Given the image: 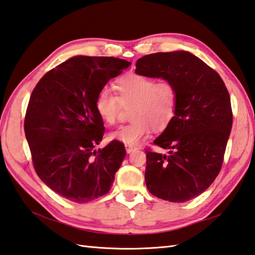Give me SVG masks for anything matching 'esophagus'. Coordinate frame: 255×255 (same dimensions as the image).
Instances as JSON below:
<instances>
[{"mask_svg": "<svg viewBox=\"0 0 255 255\" xmlns=\"http://www.w3.org/2000/svg\"><path fill=\"white\" fill-rule=\"evenodd\" d=\"M125 148H126L127 153H131L132 151H134L137 149L134 146H130V144H126V146H125Z\"/></svg>", "mask_w": 255, "mask_h": 255, "instance_id": "1", "label": "esophagus"}]
</instances>
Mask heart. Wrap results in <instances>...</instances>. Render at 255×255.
I'll return each instance as SVG.
<instances>
[{
    "label": "heart",
    "instance_id": "obj_1",
    "mask_svg": "<svg viewBox=\"0 0 255 255\" xmlns=\"http://www.w3.org/2000/svg\"><path fill=\"white\" fill-rule=\"evenodd\" d=\"M118 96L103 88L95 99V111L101 121L113 126L123 106H130L131 123L109 133V140L137 144L150 132L164 130L174 117L178 95L170 82H159L141 74H128L116 83Z\"/></svg>",
    "mask_w": 255,
    "mask_h": 255
}]
</instances>
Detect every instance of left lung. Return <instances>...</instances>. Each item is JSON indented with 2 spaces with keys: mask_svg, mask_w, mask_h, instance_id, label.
<instances>
[{
  "mask_svg": "<svg viewBox=\"0 0 255 255\" xmlns=\"http://www.w3.org/2000/svg\"><path fill=\"white\" fill-rule=\"evenodd\" d=\"M136 74L170 82L178 95L173 119L153 140L168 153L146 151L147 189L162 200H191L221 170L232 128L230 95L220 75L186 51L146 55Z\"/></svg>",
  "mask_w": 255,
  "mask_h": 255,
  "instance_id": "obj_1",
  "label": "left lung"
}]
</instances>
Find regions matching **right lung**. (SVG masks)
Masks as SVG:
<instances>
[{
    "mask_svg": "<svg viewBox=\"0 0 255 255\" xmlns=\"http://www.w3.org/2000/svg\"><path fill=\"white\" fill-rule=\"evenodd\" d=\"M130 62L74 56L39 79L29 98L24 130L37 176L53 191L76 203L106 194L126 150L112 141L96 150L105 131L95 99Z\"/></svg>",
    "mask_w": 255,
    "mask_h": 255,
    "instance_id": "right-lung-1",
    "label": "right lung"
}]
</instances>
